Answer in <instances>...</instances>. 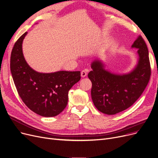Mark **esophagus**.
<instances>
[{"mask_svg": "<svg viewBox=\"0 0 158 158\" xmlns=\"http://www.w3.org/2000/svg\"><path fill=\"white\" fill-rule=\"evenodd\" d=\"M87 69L81 71V77L84 78L87 76Z\"/></svg>", "mask_w": 158, "mask_h": 158, "instance_id": "1", "label": "esophagus"}]
</instances>
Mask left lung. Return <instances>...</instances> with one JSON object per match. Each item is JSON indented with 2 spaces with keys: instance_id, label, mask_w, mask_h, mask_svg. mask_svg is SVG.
Masks as SVG:
<instances>
[{
  "instance_id": "8db88e82",
  "label": "left lung",
  "mask_w": 158,
  "mask_h": 158,
  "mask_svg": "<svg viewBox=\"0 0 158 158\" xmlns=\"http://www.w3.org/2000/svg\"><path fill=\"white\" fill-rule=\"evenodd\" d=\"M136 48L138 60L134 68L127 73L116 74L105 69V63L95 59L88 74L92 82L91 97L99 112L115 115L130 107L139 98L149 83L151 66L149 52L141 35L131 46Z\"/></svg>"
}]
</instances>
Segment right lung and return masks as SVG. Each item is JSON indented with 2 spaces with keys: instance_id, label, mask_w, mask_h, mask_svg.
Wrapping results in <instances>:
<instances>
[{
  "instance_id": "1",
  "label": "right lung",
  "mask_w": 158,
  "mask_h": 158,
  "mask_svg": "<svg viewBox=\"0 0 158 158\" xmlns=\"http://www.w3.org/2000/svg\"><path fill=\"white\" fill-rule=\"evenodd\" d=\"M27 32L15 43L10 69L18 94L25 105L43 117L59 115L66 108L68 92L81 78L80 71H59L44 73L35 71L26 62L22 44Z\"/></svg>"
}]
</instances>
